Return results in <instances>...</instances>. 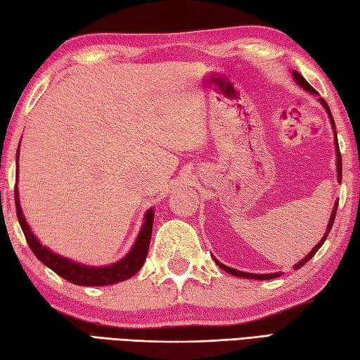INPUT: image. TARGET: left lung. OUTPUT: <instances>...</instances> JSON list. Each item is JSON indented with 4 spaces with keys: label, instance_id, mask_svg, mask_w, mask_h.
I'll return each instance as SVG.
<instances>
[{
    "label": "left lung",
    "instance_id": "obj_1",
    "mask_svg": "<svg viewBox=\"0 0 360 360\" xmlns=\"http://www.w3.org/2000/svg\"><path fill=\"white\" fill-rule=\"evenodd\" d=\"M293 77H295V81H297L300 86L304 89V90H307V91H311V94H319V91H316L311 84H309L304 77H302L298 72H293ZM320 100V103L325 105V109L328 110V114H329V118H330V123H333V128H334V134H335V123H334V118H333V114H330V110H329V105H328V103L323 100V98H319ZM335 153H337V174H339V181H342V156H340V148H339V140H337V134H335ZM337 206H339V202H335V206H334V210H333V215H330V220H329V223H328V229H326V232H325V236H323V238L320 240V243H316V246L315 248L309 252V255L301 260V262H298L297 265H295V270H298V269H301L302 265L304 264H307L309 260H311L314 256H315V252L320 250V246L325 243V240H326V237H328V234L330 232V228H333V224H334V220H335V214H337ZM215 262H217V265L220 266V269H223L224 271H228V273H231V274H234V276H238V278H248V279H259V281H265V279H273V278H278V276H281V274L283 273H270V274H252V273H243V271H238V270H234V269H231V266H226V265H223V264H220L218 262V260L215 259Z\"/></svg>",
    "mask_w": 360,
    "mask_h": 360
}]
</instances>
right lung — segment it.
Instances as JSON below:
<instances>
[{
	"mask_svg": "<svg viewBox=\"0 0 360 360\" xmlns=\"http://www.w3.org/2000/svg\"><path fill=\"white\" fill-rule=\"evenodd\" d=\"M18 160V154H17ZM15 209H17V217L18 223L21 226V231L26 237V242L30 245V248L40 262H44L48 269H51L54 273H58L60 278L67 279L68 283L76 284V285H91V287H100V285H112L120 281H126L131 276H134L140 269L146 259L148 248H150V240H151V231H153V220H154V212L153 209L148 210L145 215V223L142 226V231L137 237L136 243H134L132 250L129 255L124 259L120 260V262L108 266H86L81 264H76L73 260H68L59 255H54V252L45 248L37 238L34 237L27 223L25 221L23 212H21L20 202H18V190L15 186Z\"/></svg>",
	"mask_w": 360,
	"mask_h": 360,
	"instance_id": "obj_1",
	"label": "right lung"
}]
</instances>
